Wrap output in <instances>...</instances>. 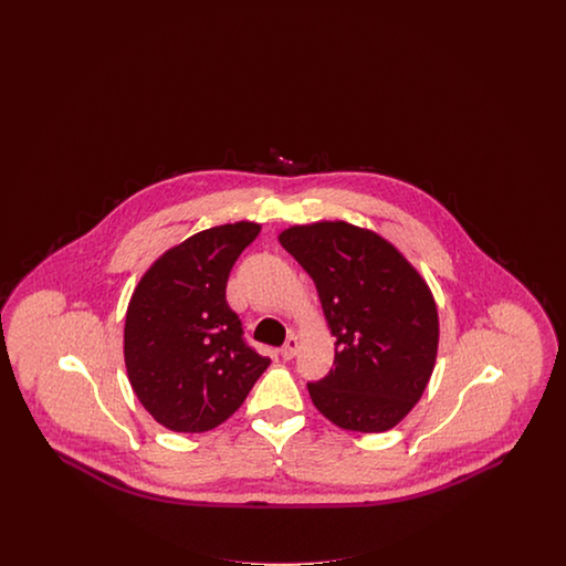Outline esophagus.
Listing matches in <instances>:
<instances>
[{"label":"esophagus","mask_w":566,"mask_h":566,"mask_svg":"<svg viewBox=\"0 0 566 566\" xmlns=\"http://www.w3.org/2000/svg\"><path fill=\"white\" fill-rule=\"evenodd\" d=\"M296 350H298V339L293 335V337H289V339H286V344L282 346L280 354H282V358H284V360H291V358L295 356Z\"/></svg>","instance_id":"1"}]
</instances>
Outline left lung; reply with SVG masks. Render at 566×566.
I'll return each instance as SVG.
<instances>
[{"label": "left lung", "instance_id": "8db88e82", "mask_svg": "<svg viewBox=\"0 0 566 566\" xmlns=\"http://www.w3.org/2000/svg\"><path fill=\"white\" fill-rule=\"evenodd\" d=\"M280 243L310 273L335 337L333 369L307 390L346 431L399 424L431 379L439 318L431 291L403 254L344 220L296 224Z\"/></svg>", "mask_w": 566, "mask_h": 566}]
</instances>
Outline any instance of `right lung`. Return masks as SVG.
Listing matches in <instances>:
<instances>
[{
    "instance_id": "obj_1",
    "label": "right lung",
    "mask_w": 566,
    "mask_h": 566,
    "mask_svg": "<svg viewBox=\"0 0 566 566\" xmlns=\"http://www.w3.org/2000/svg\"><path fill=\"white\" fill-rule=\"evenodd\" d=\"M256 222L220 224L167 250L125 318V365L139 403L165 429L210 431L238 411L270 358L243 339L227 280Z\"/></svg>"
}]
</instances>
